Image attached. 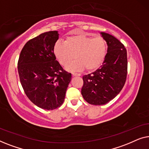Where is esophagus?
I'll use <instances>...</instances> for the list:
<instances>
[{"mask_svg":"<svg viewBox=\"0 0 149 149\" xmlns=\"http://www.w3.org/2000/svg\"><path fill=\"white\" fill-rule=\"evenodd\" d=\"M72 76L73 77H75V76H80V74H77V73H74V72H73V73H72Z\"/></svg>","mask_w":149,"mask_h":149,"instance_id":"34e87169","label":"esophagus"}]
</instances>
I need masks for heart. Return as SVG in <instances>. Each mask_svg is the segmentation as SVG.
<instances>
[{
    "mask_svg": "<svg viewBox=\"0 0 149 149\" xmlns=\"http://www.w3.org/2000/svg\"><path fill=\"white\" fill-rule=\"evenodd\" d=\"M55 56L63 66H66L75 58L77 60L69 66L72 71L95 70L104 60L107 43L101 36L91 37L85 34L68 36L65 42L57 41L54 47Z\"/></svg>",
    "mask_w": 149,
    "mask_h": 149,
    "instance_id": "obj_1",
    "label": "heart"
}]
</instances>
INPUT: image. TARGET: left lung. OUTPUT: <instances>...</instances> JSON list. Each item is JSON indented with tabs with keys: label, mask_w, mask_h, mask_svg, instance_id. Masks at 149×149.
I'll return each mask as SVG.
<instances>
[{
	"label": "left lung",
	"mask_w": 149,
	"mask_h": 149,
	"mask_svg": "<svg viewBox=\"0 0 149 149\" xmlns=\"http://www.w3.org/2000/svg\"><path fill=\"white\" fill-rule=\"evenodd\" d=\"M107 41V54L99 68L83 77L81 94L93 105H103L119 94L125 85L127 73V51L123 44L111 34L101 32Z\"/></svg>",
	"instance_id": "obj_1"
}]
</instances>
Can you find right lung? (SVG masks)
<instances>
[{"label": "right lung", "instance_id": "obj_1", "mask_svg": "<svg viewBox=\"0 0 149 149\" xmlns=\"http://www.w3.org/2000/svg\"><path fill=\"white\" fill-rule=\"evenodd\" d=\"M58 31L40 34L26 42L17 63L19 80L30 101L45 110L60 107L64 101L71 73L56 60L54 47Z\"/></svg>", "mask_w": 149, "mask_h": 149}]
</instances>
